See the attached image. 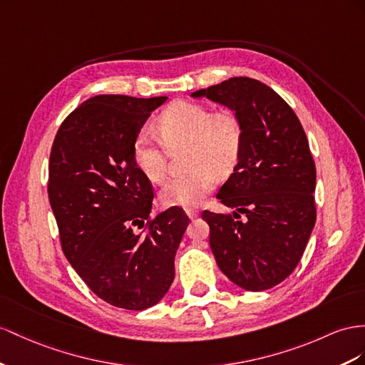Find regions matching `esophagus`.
Returning <instances> with one entry per match:
<instances>
[{
  "label": "esophagus",
  "instance_id": "34e87169",
  "mask_svg": "<svg viewBox=\"0 0 365 365\" xmlns=\"http://www.w3.org/2000/svg\"><path fill=\"white\" fill-rule=\"evenodd\" d=\"M185 212H186V216H188L190 219H194V217H197V216H199V211H197V210H191V208H188V210H185Z\"/></svg>",
  "mask_w": 365,
  "mask_h": 365
}]
</instances>
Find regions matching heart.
Wrapping results in <instances>:
<instances>
[{"mask_svg": "<svg viewBox=\"0 0 365 365\" xmlns=\"http://www.w3.org/2000/svg\"><path fill=\"white\" fill-rule=\"evenodd\" d=\"M165 142L142 129L133 143L137 170L146 179L160 183L166 175L168 149L186 146V174L168 180L158 192L162 207L190 208L199 205L216 183L235 170L244 143V128L231 110H216L192 101H175L158 117Z\"/></svg>", "mask_w": 365, "mask_h": 365, "instance_id": "1", "label": "heart"}]
</instances>
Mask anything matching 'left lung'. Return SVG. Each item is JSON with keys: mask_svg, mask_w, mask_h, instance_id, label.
I'll use <instances>...</instances> for the list:
<instances>
[{"mask_svg": "<svg viewBox=\"0 0 365 365\" xmlns=\"http://www.w3.org/2000/svg\"><path fill=\"white\" fill-rule=\"evenodd\" d=\"M242 121L239 162L216 197L232 214L202 212L220 272L247 292L282 282L301 260L316 222V168L294 110L272 88L235 77L191 93ZM246 214L244 221L232 215Z\"/></svg>", "mask_w": 365, "mask_h": 365, "instance_id": "obj_1", "label": "left lung"}]
</instances>
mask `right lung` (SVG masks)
<instances>
[{"mask_svg": "<svg viewBox=\"0 0 365 365\" xmlns=\"http://www.w3.org/2000/svg\"><path fill=\"white\" fill-rule=\"evenodd\" d=\"M168 97L97 96L63 121L49 158V202L63 253L108 304L145 310L165 297L188 217L173 207L151 219L153 186L133 143ZM149 220L148 228L137 233Z\"/></svg>", "mask_w": 365, "mask_h": 365, "instance_id": "right-lung-1", "label": "right lung"}]
</instances>
